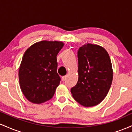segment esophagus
<instances>
[{
  "mask_svg": "<svg viewBox=\"0 0 132 132\" xmlns=\"http://www.w3.org/2000/svg\"><path fill=\"white\" fill-rule=\"evenodd\" d=\"M66 78H67V76H63V77H62V78H61L62 81H66Z\"/></svg>",
  "mask_w": 132,
  "mask_h": 132,
  "instance_id": "34e87169",
  "label": "esophagus"
}]
</instances>
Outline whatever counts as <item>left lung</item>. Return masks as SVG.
Listing matches in <instances>:
<instances>
[{
	"label": "left lung",
	"mask_w": 132,
	"mask_h": 132,
	"mask_svg": "<svg viewBox=\"0 0 132 132\" xmlns=\"http://www.w3.org/2000/svg\"><path fill=\"white\" fill-rule=\"evenodd\" d=\"M78 81L71 89L72 97L84 107L98 105L105 97L113 79L108 53L97 45L86 44L79 48Z\"/></svg>",
	"instance_id": "obj_1"
}]
</instances>
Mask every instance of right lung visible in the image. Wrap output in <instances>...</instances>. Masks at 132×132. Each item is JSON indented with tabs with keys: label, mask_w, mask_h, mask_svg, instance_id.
Returning <instances> with one entry per match:
<instances>
[{
	"label": "right lung",
	"mask_w": 132,
	"mask_h": 132,
	"mask_svg": "<svg viewBox=\"0 0 132 132\" xmlns=\"http://www.w3.org/2000/svg\"><path fill=\"white\" fill-rule=\"evenodd\" d=\"M61 42L41 41L27 50L19 68L21 90L30 102L41 104L53 97L61 78L57 73L56 56Z\"/></svg>",
	"instance_id": "obj_1"
}]
</instances>
